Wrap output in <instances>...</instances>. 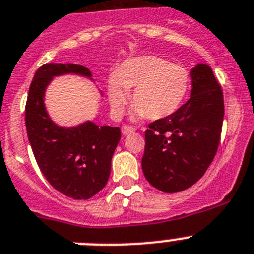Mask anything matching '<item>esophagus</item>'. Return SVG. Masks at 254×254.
I'll return each instance as SVG.
<instances>
[{
  "instance_id": "esophagus-1",
  "label": "esophagus",
  "mask_w": 254,
  "mask_h": 254,
  "mask_svg": "<svg viewBox=\"0 0 254 254\" xmlns=\"http://www.w3.org/2000/svg\"><path fill=\"white\" fill-rule=\"evenodd\" d=\"M133 132H134V129L132 128L131 126H123L122 127V133L125 134V136H128V134L133 133Z\"/></svg>"
}]
</instances>
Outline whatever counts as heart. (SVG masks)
I'll return each instance as SVG.
<instances>
[{"mask_svg": "<svg viewBox=\"0 0 254 254\" xmlns=\"http://www.w3.org/2000/svg\"><path fill=\"white\" fill-rule=\"evenodd\" d=\"M190 87L185 67L156 56H141L125 61L108 80L107 94L112 112L121 117L132 93L133 114L138 118L163 120L178 111Z\"/></svg>", "mask_w": 254, "mask_h": 254, "instance_id": "heart-1", "label": "heart"}]
</instances>
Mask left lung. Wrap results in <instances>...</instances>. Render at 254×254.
I'll return each mask as SVG.
<instances>
[{
  "mask_svg": "<svg viewBox=\"0 0 254 254\" xmlns=\"http://www.w3.org/2000/svg\"><path fill=\"white\" fill-rule=\"evenodd\" d=\"M192 91L172 116L156 120L145 132V178L165 193L181 192L202 178L216 155L224 121V95L205 64L190 71Z\"/></svg>",
  "mask_w": 254,
  "mask_h": 254,
  "instance_id": "obj_1",
  "label": "left lung"
}]
</instances>
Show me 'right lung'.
I'll return each instance as SVG.
<instances>
[{
	"mask_svg": "<svg viewBox=\"0 0 254 254\" xmlns=\"http://www.w3.org/2000/svg\"><path fill=\"white\" fill-rule=\"evenodd\" d=\"M64 73L91 77L90 71L81 64H46L39 67L29 87L26 132L38 167L49 185L73 199H89L107 185L121 129L90 121L72 128L52 122L44 107V91L53 76Z\"/></svg>",
	"mask_w": 254,
	"mask_h": 254,
	"instance_id": "right-lung-1",
	"label": "right lung"
}]
</instances>
